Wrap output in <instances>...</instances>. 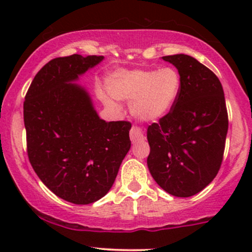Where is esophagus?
Here are the masks:
<instances>
[{
	"instance_id": "obj_1",
	"label": "esophagus",
	"mask_w": 252,
	"mask_h": 252,
	"mask_svg": "<svg viewBox=\"0 0 252 252\" xmlns=\"http://www.w3.org/2000/svg\"><path fill=\"white\" fill-rule=\"evenodd\" d=\"M144 138L143 131L140 126H132L131 130H130V140H131L132 143H137L140 141H142Z\"/></svg>"
}]
</instances>
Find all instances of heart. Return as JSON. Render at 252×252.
Listing matches in <instances>:
<instances>
[{
  "instance_id": "obj_1",
  "label": "heart",
  "mask_w": 252,
  "mask_h": 252,
  "mask_svg": "<svg viewBox=\"0 0 252 252\" xmlns=\"http://www.w3.org/2000/svg\"><path fill=\"white\" fill-rule=\"evenodd\" d=\"M109 94L103 100L118 108L117 99L130 100V111L146 122L158 121L168 115L181 92V74L174 67L118 70L106 79Z\"/></svg>"
}]
</instances>
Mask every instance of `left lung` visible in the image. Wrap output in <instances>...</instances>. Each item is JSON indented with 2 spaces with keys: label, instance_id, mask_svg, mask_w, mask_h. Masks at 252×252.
<instances>
[{
  "label": "left lung",
  "instance_id": "left-lung-1",
  "mask_svg": "<svg viewBox=\"0 0 252 252\" xmlns=\"http://www.w3.org/2000/svg\"><path fill=\"white\" fill-rule=\"evenodd\" d=\"M181 74L180 96L172 111L147 130V164L169 194L192 196L212 182L220 168L228 118L224 91L210 68L187 54L162 57Z\"/></svg>",
  "mask_w": 252,
  "mask_h": 252
}]
</instances>
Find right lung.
<instances>
[{
  "label": "right lung",
  "mask_w": 252,
  "mask_h": 252,
  "mask_svg": "<svg viewBox=\"0 0 252 252\" xmlns=\"http://www.w3.org/2000/svg\"><path fill=\"white\" fill-rule=\"evenodd\" d=\"M103 56L56 58L32 82L24 103L30 162L45 186L77 205L103 198L129 152L126 121L105 122L76 82Z\"/></svg>",
  "instance_id": "1"
}]
</instances>
